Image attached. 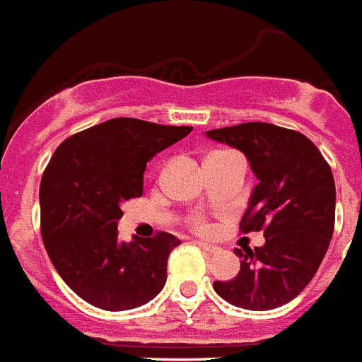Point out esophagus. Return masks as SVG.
I'll return each instance as SVG.
<instances>
[{
	"label": "esophagus",
	"instance_id": "esophagus-1",
	"mask_svg": "<svg viewBox=\"0 0 362 362\" xmlns=\"http://www.w3.org/2000/svg\"><path fill=\"white\" fill-rule=\"evenodd\" d=\"M197 245H199L200 249H204L206 252H216L218 250V247L216 245H212V243H206V241H197Z\"/></svg>",
	"mask_w": 362,
	"mask_h": 362
}]
</instances>
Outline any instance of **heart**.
Wrapping results in <instances>:
<instances>
[{"mask_svg": "<svg viewBox=\"0 0 362 362\" xmlns=\"http://www.w3.org/2000/svg\"><path fill=\"white\" fill-rule=\"evenodd\" d=\"M192 226H194V229H199V231H204V229L208 228L206 221L202 220V218H194V221H192Z\"/></svg>", "mask_w": 362, "mask_h": 362, "instance_id": "heart-1", "label": "heart"}]
</instances>
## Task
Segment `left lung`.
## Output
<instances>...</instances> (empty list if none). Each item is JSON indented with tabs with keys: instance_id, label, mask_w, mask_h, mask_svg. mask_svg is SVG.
Here are the masks:
<instances>
[{
	"instance_id": "left-lung-1",
	"label": "left lung",
	"mask_w": 362,
	"mask_h": 362,
	"mask_svg": "<svg viewBox=\"0 0 362 362\" xmlns=\"http://www.w3.org/2000/svg\"><path fill=\"white\" fill-rule=\"evenodd\" d=\"M208 136L247 156L258 185L239 223L241 233L264 231L266 243L235 249L241 270L214 291L231 305L270 310L295 299L315 278L336 223V183L316 144L272 123H241Z\"/></svg>"
}]
</instances>
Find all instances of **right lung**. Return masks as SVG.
Listing matches in <instances>:
<instances>
[{
    "instance_id": "add662e5",
    "label": "right lung",
    "mask_w": 362,
    "mask_h": 362,
    "mask_svg": "<svg viewBox=\"0 0 362 362\" xmlns=\"http://www.w3.org/2000/svg\"><path fill=\"white\" fill-rule=\"evenodd\" d=\"M191 131L117 117L55 148L40 181L42 241L63 281L92 307L136 308L165 286L168 257L181 241L158 231L125 243L117 221L121 202L142 197L146 162Z\"/></svg>"
}]
</instances>
